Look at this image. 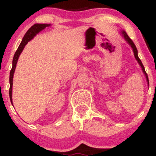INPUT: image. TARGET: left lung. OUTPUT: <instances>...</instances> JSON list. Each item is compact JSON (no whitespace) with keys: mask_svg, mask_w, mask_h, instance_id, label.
<instances>
[{"mask_svg":"<svg viewBox=\"0 0 156 156\" xmlns=\"http://www.w3.org/2000/svg\"><path fill=\"white\" fill-rule=\"evenodd\" d=\"M122 34L123 35V37H124V38H125V39H126V41H128V43H129V44H130V46H131L132 48H133V53H134V55H135L136 59V60L138 61V62H139V64H140V66L141 67V68H142V71H143V72H144V74H145L146 78H147V82H148V84H149V80H148L147 74V73H146L145 69H144V65H143L142 63H141V62L140 58H139V56H138V54H137V53H138V51H137L136 48V45H135V44H134L133 42V41H132V39H130L129 37H128V34H127L126 32L124 31H122Z\"/></svg>","mask_w":156,"mask_h":156,"instance_id":"obj_1","label":"left lung"}]
</instances>
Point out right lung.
Wrapping results in <instances>:
<instances>
[{
    "mask_svg": "<svg viewBox=\"0 0 156 156\" xmlns=\"http://www.w3.org/2000/svg\"><path fill=\"white\" fill-rule=\"evenodd\" d=\"M50 25L48 24H35L34 26H32L28 30V31L26 32V34L23 37L22 42H21L20 44L19 45L18 48L16 51L15 55H14L13 61H12V69L10 71V76H9V83H10V88H9V98L11 103H12V81H13V76L14 73H15V69L16 68V64H17V60H18L19 55L21 53V52L23 51V48H24L25 45L29 42L31 39L33 38L34 36L37 34L38 32L42 31V29H44V28H46L47 26H49Z\"/></svg>",
    "mask_w": 156,
    "mask_h": 156,
    "instance_id": "add662e5",
    "label": "right lung"
}]
</instances>
